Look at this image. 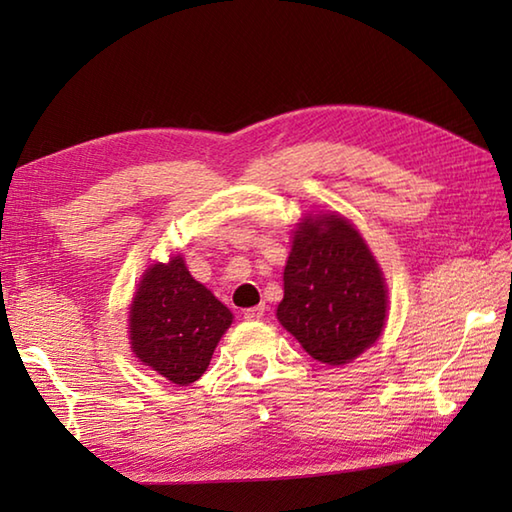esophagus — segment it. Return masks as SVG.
Wrapping results in <instances>:
<instances>
[{
	"mask_svg": "<svg viewBox=\"0 0 512 512\" xmlns=\"http://www.w3.org/2000/svg\"><path fill=\"white\" fill-rule=\"evenodd\" d=\"M264 312H266V306L248 308V310H244V319H246V321H259V319L264 317Z\"/></svg>",
	"mask_w": 512,
	"mask_h": 512,
	"instance_id": "34e87169",
	"label": "esophagus"
}]
</instances>
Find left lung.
<instances>
[{
	"label": "left lung",
	"instance_id": "1",
	"mask_svg": "<svg viewBox=\"0 0 512 512\" xmlns=\"http://www.w3.org/2000/svg\"><path fill=\"white\" fill-rule=\"evenodd\" d=\"M383 268L358 228L336 211L306 213L292 231L277 319L314 361L341 367L387 323Z\"/></svg>",
	"mask_w": 512,
	"mask_h": 512
}]
</instances>
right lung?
Masks as SVG:
<instances>
[{
	"label": "right lung",
	"instance_id": "right-lung-1",
	"mask_svg": "<svg viewBox=\"0 0 512 512\" xmlns=\"http://www.w3.org/2000/svg\"><path fill=\"white\" fill-rule=\"evenodd\" d=\"M129 345L143 365L173 385H191L209 367L233 312L189 273L184 257L151 264L129 303Z\"/></svg>",
	"mask_w": 512,
	"mask_h": 512
}]
</instances>
